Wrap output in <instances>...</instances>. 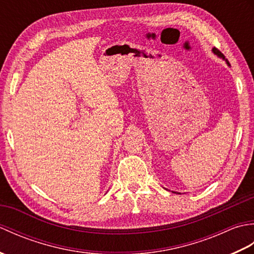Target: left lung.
Returning <instances> with one entry per match:
<instances>
[{
    "label": "left lung",
    "mask_w": 254,
    "mask_h": 254,
    "mask_svg": "<svg viewBox=\"0 0 254 254\" xmlns=\"http://www.w3.org/2000/svg\"><path fill=\"white\" fill-rule=\"evenodd\" d=\"M213 53H214V55H216L218 58H222L223 59V60H225L226 61V63H227L228 64V66H230V64H229V62L227 61V60H226V59H225V57H224V55H223V53L222 52H220V51H218L217 49H216V48H214V49H213ZM176 193V192H175ZM178 194H180V193H178Z\"/></svg>",
    "instance_id": "1"
}]
</instances>
